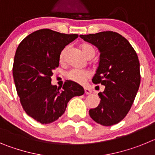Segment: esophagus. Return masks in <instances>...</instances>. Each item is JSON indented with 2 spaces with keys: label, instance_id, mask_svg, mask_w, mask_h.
Listing matches in <instances>:
<instances>
[{
  "label": "esophagus",
  "instance_id": "1",
  "mask_svg": "<svg viewBox=\"0 0 155 155\" xmlns=\"http://www.w3.org/2000/svg\"><path fill=\"white\" fill-rule=\"evenodd\" d=\"M84 92H85V94H89L91 93V90L90 89V88H88V87H84Z\"/></svg>",
  "mask_w": 155,
  "mask_h": 155
}]
</instances>
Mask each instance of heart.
I'll use <instances>...</instances> for the list:
<instances>
[{
	"label": "heart",
	"instance_id": "b5f03b06",
	"mask_svg": "<svg viewBox=\"0 0 155 155\" xmlns=\"http://www.w3.org/2000/svg\"><path fill=\"white\" fill-rule=\"evenodd\" d=\"M80 49L84 56L87 59H91L95 55V50L94 49L91 45L88 43H82L80 46ZM68 48L65 47L63 49L62 51L60 53V62L64 63L66 60L67 53H68ZM66 77L68 78V80L78 83V84H83L87 79L91 77V72L88 71H80V70L73 69L68 71Z\"/></svg>",
	"mask_w": 155,
	"mask_h": 155
}]
</instances>
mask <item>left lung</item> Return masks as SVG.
<instances>
[{
    "mask_svg": "<svg viewBox=\"0 0 155 155\" xmlns=\"http://www.w3.org/2000/svg\"><path fill=\"white\" fill-rule=\"evenodd\" d=\"M80 37L98 48L99 61L92 81L105 86V90L98 93L99 105L90 109V116L105 127L118 124L130 111L139 89L140 74L137 53L117 32L101 31Z\"/></svg>",
    "mask_w": 155,
    "mask_h": 155,
    "instance_id": "left-lung-1",
    "label": "left lung"
}]
</instances>
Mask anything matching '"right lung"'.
I'll return each instance as SVG.
<instances>
[{
	"label": "right lung",
	"mask_w": 155,
	"mask_h": 155,
	"mask_svg": "<svg viewBox=\"0 0 155 155\" xmlns=\"http://www.w3.org/2000/svg\"><path fill=\"white\" fill-rule=\"evenodd\" d=\"M78 36L44 28L28 35L18 46L13 65L18 95L25 113L40 124L56 121L71 98L84 93L83 87L72 81H66L62 88L51 84L60 53Z\"/></svg>",
	"instance_id": "add662e5"
}]
</instances>
